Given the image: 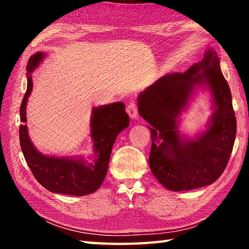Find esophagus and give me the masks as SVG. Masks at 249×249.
Instances as JSON below:
<instances>
[{
  "label": "esophagus",
  "instance_id": "34e87169",
  "mask_svg": "<svg viewBox=\"0 0 249 249\" xmlns=\"http://www.w3.org/2000/svg\"><path fill=\"white\" fill-rule=\"evenodd\" d=\"M126 112H127V114L129 115L130 119H136L137 115H138V111H137L136 103H135L134 101L129 102V104L127 105V107H126Z\"/></svg>",
  "mask_w": 249,
  "mask_h": 249
}]
</instances>
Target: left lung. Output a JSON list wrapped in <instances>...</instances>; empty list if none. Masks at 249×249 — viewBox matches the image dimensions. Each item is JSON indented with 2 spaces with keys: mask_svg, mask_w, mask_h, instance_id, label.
Here are the masks:
<instances>
[{
  "mask_svg": "<svg viewBox=\"0 0 249 249\" xmlns=\"http://www.w3.org/2000/svg\"><path fill=\"white\" fill-rule=\"evenodd\" d=\"M208 89L213 113L203 132L193 138L179 133L180 115L197 89ZM138 113L151 134L149 167L170 191H188L212 184L229 162L236 136V117L220 58L206 49L201 61L185 72L160 77L140 93Z\"/></svg>",
  "mask_w": 249,
  "mask_h": 249,
  "instance_id": "obj_1",
  "label": "left lung"
}]
</instances>
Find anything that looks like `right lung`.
<instances>
[{
    "label": "right lung",
    "mask_w": 249,
    "mask_h": 249,
    "mask_svg": "<svg viewBox=\"0 0 249 249\" xmlns=\"http://www.w3.org/2000/svg\"><path fill=\"white\" fill-rule=\"evenodd\" d=\"M46 58L38 52L29 58L27 90L20 105L19 142L28 167L36 180L48 191L60 195L86 196L95 192L107 176L112 147L117 135L129 125V117L123 102L101 105L92 108L90 136L93 142V155L87 160L82 156L56 157L41 154L34 146L28 135L26 105L33 90L32 73Z\"/></svg>",
    "instance_id": "add662e5"
}]
</instances>
